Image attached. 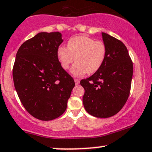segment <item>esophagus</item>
Segmentation results:
<instances>
[{"label":"esophagus","mask_w":152,"mask_h":152,"mask_svg":"<svg viewBox=\"0 0 152 152\" xmlns=\"http://www.w3.org/2000/svg\"><path fill=\"white\" fill-rule=\"evenodd\" d=\"M74 81H75V84H76V85H78V84H79V82H80V80H79V79H76V78H75Z\"/></svg>","instance_id":"1"}]
</instances>
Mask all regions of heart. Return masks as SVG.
<instances>
[{
    "mask_svg": "<svg viewBox=\"0 0 152 152\" xmlns=\"http://www.w3.org/2000/svg\"><path fill=\"white\" fill-rule=\"evenodd\" d=\"M106 53V46L103 41L81 36L69 39L67 47H59L57 55L65 70L76 59L77 63L72 68L71 73L75 76H82L86 73L93 74L98 71L104 63Z\"/></svg>",
    "mask_w": 152,
    "mask_h": 152,
    "instance_id": "heart-1",
    "label": "heart"
}]
</instances>
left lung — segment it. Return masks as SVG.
<instances>
[{
    "instance_id": "1",
    "label": "left lung",
    "mask_w": 152,
    "mask_h": 152,
    "mask_svg": "<svg viewBox=\"0 0 152 152\" xmlns=\"http://www.w3.org/2000/svg\"><path fill=\"white\" fill-rule=\"evenodd\" d=\"M106 46L105 60L90 77L82 79L83 104L87 113L97 118L116 114L128 99L133 66L127 47L116 38L102 33Z\"/></svg>"
}]
</instances>
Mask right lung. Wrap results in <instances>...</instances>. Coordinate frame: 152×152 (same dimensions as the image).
<instances>
[{
  "label": "right lung",
  "mask_w": 152,
  "mask_h": 152,
  "mask_svg": "<svg viewBox=\"0 0 152 152\" xmlns=\"http://www.w3.org/2000/svg\"><path fill=\"white\" fill-rule=\"evenodd\" d=\"M63 41L59 32H42L25 41L16 55L14 87L26 111L40 120L61 116L75 86L57 57Z\"/></svg>",
  "instance_id": "add662e5"
}]
</instances>
